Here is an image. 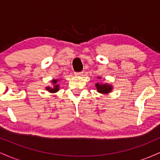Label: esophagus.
<instances>
[{
	"label": "esophagus",
	"mask_w": 160,
	"mask_h": 160,
	"mask_svg": "<svg viewBox=\"0 0 160 160\" xmlns=\"http://www.w3.org/2000/svg\"><path fill=\"white\" fill-rule=\"evenodd\" d=\"M82 74H83V72L81 71V72H75L74 73V75H76V76H78V77H82Z\"/></svg>",
	"instance_id": "1"
}]
</instances>
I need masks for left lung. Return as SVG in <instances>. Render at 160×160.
<instances>
[{"label":"left lung","mask_w":160,"mask_h":160,"mask_svg":"<svg viewBox=\"0 0 160 160\" xmlns=\"http://www.w3.org/2000/svg\"><path fill=\"white\" fill-rule=\"evenodd\" d=\"M95 86L97 88V91L98 92L102 93V94H108V93H110L113 89L112 86L110 85V84L108 83H96L95 84Z\"/></svg>","instance_id":"left-lung-1"}]
</instances>
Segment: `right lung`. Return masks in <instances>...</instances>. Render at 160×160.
Wrapping results in <instances>:
<instances>
[{"label": "right lung", "instance_id": "1", "mask_svg": "<svg viewBox=\"0 0 160 160\" xmlns=\"http://www.w3.org/2000/svg\"><path fill=\"white\" fill-rule=\"evenodd\" d=\"M58 80H57V79L56 80H52V82L53 84L52 87L47 86V87L46 88V89L48 90L49 92H52V93H55L56 92H58V89H59V84H58Z\"/></svg>", "mask_w": 160, "mask_h": 160}]
</instances>
